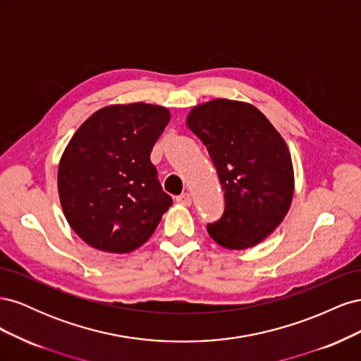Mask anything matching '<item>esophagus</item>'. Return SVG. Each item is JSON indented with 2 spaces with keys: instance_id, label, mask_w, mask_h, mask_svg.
Returning <instances> with one entry per match:
<instances>
[{
  "instance_id": "obj_1",
  "label": "esophagus",
  "mask_w": 361,
  "mask_h": 361,
  "mask_svg": "<svg viewBox=\"0 0 361 361\" xmlns=\"http://www.w3.org/2000/svg\"><path fill=\"white\" fill-rule=\"evenodd\" d=\"M176 202L180 204V206H191V195L188 194V192H185V194H180V195H178L176 197Z\"/></svg>"
}]
</instances>
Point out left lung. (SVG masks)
I'll return each instance as SVG.
<instances>
[{
    "instance_id": "left-lung-1",
    "label": "left lung",
    "mask_w": 361,
    "mask_h": 361,
    "mask_svg": "<svg viewBox=\"0 0 361 361\" xmlns=\"http://www.w3.org/2000/svg\"><path fill=\"white\" fill-rule=\"evenodd\" d=\"M187 126L209 152L224 190V214L207 233L227 250L257 245L279 227L293 199L286 141L255 105L223 97L192 106Z\"/></svg>"
}]
</instances>
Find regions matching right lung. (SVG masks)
I'll return each instance as SVG.
<instances>
[{
  "mask_svg": "<svg viewBox=\"0 0 361 361\" xmlns=\"http://www.w3.org/2000/svg\"><path fill=\"white\" fill-rule=\"evenodd\" d=\"M170 118L162 105L114 104L76 129L60 158L57 185L63 214L87 245L125 255L155 232L171 197L150 152Z\"/></svg>",
  "mask_w": 361,
  "mask_h": 361,
  "instance_id": "1",
  "label": "right lung"
}]
</instances>
